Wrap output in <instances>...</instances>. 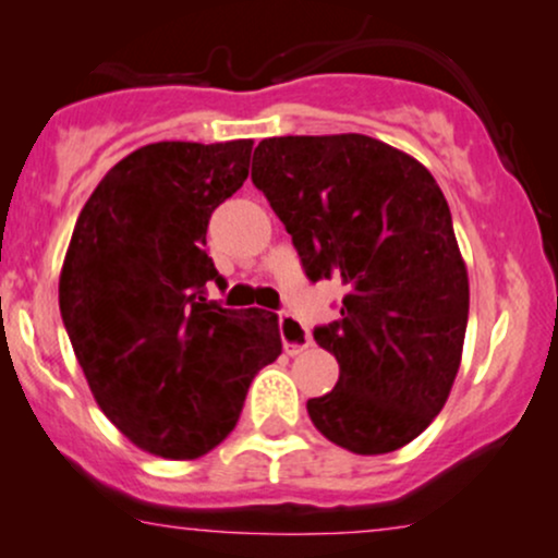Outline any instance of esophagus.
Here are the masks:
<instances>
[{
	"instance_id": "1",
	"label": "esophagus",
	"mask_w": 558,
	"mask_h": 558,
	"mask_svg": "<svg viewBox=\"0 0 558 558\" xmlns=\"http://www.w3.org/2000/svg\"><path fill=\"white\" fill-rule=\"evenodd\" d=\"M278 328H280V339H283V350L289 355H299L302 350H307L313 344V337L304 328L294 315L289 313H278Z\"/></svg>"
}]
</instances>
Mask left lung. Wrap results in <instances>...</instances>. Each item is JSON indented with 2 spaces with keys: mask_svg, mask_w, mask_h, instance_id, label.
<instances>
[{
  "mask_svg": "<svg viewBox=\"0 0 558 558\" xmlns=\"http://www.w3.org/2000/svg\"><path fill=\"white\" fill-rule=\"evenodd\" d=\"M251 179L313 280L348 286L313 331L339 363L313 425L355 454L407 447L447 403L468 326V269L430 171L361 133L264 138Z\"/></svg>",
  "mask_w": 558,
  "mask_h": 558,
  "instance_id": "1",
  "label": "left lung"
}]
</instances>
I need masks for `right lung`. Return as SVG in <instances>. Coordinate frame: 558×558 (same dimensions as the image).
<instances>
[{
  "label": "right lung",
  "mask_w": 558,
  "mask_h": 558,
  "mask_svg": "<svg viewBox=\"0 0 558 558\" xmlns=\"http://www.w3.org/2000/svg\"><path fill=\"white\" fill-rule=\"evenodd\" d=\"M254 141L146 144L80 210L58 304L93 398L136 447L195 460L238 425L283 350L278 315L205 299L210 214L248 179Z\"/></svg>",
  "instance_id": "obj_1"
}]
</instances>
